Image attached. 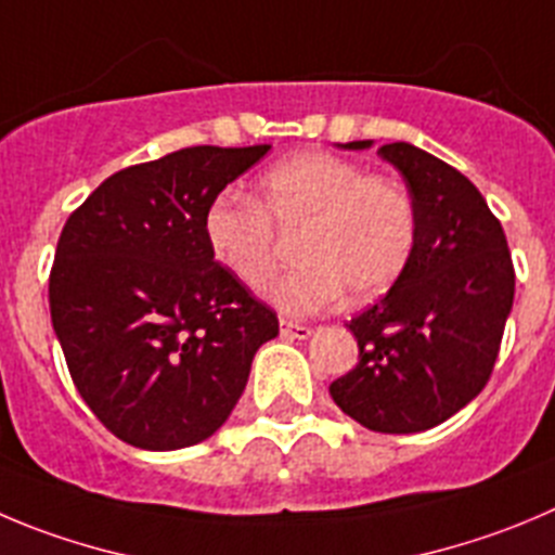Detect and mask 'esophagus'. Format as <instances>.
Listing matches in <instances>:
<instances>
[{"mask_svg":"<svg viewBox=\"0 0 555 555\" xmlns=\"http://www.w3.org/2000/svg\"><path fill=\"white\" fill-rule=\"evenodd\" d=\"M282 336H287V339H309L312 336V328L304 323H293V320H282Z\"/></svg>","mask_w":555,"mask_h":555,"instance_id":"1","label":"esophagus"}]
</instances>
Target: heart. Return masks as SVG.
<instances>
[{
	"instance_id": "obj_1",
	"label": "heart",
	"mask_w": 555,
	"mask_h": 555,
	"mask_svg": "<svg viewBox=\"0 0 555 555\" xmlns=\"http://www.w3.org/2000/svg\"><path fill=\"white\" fill-rule=\"evenodd\" d=\"M210 254L246 289H262L298 235L301 266L271 289L284 314H314L348 293L372 301L402 276L416 248V207L397 180L366 175L328 150L282 158L257 180V199L224 191L205 210Z\"/></svg>"
}]
</instances>
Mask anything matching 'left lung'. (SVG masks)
<instances>
[{
  "instance_id": "8db88e82",
  "label": "left lung",
  "mask_w": 555,
  "mask_h": 555,
  "mask_svg": "<svg viewBox=\"0 0 555 555\" xmlns=\"http://www.w3.org/2000/svg\"><path fill=\"white\" fill-rule=\"evenodd\" d=\"M377 155L405 178L416 248L391 289L348 323L359 364L331 383V397L366 429L422 433L468 405L493 375L515 266L501 221L463 172L408 142Z\"/></svg>"
}]
</instances>
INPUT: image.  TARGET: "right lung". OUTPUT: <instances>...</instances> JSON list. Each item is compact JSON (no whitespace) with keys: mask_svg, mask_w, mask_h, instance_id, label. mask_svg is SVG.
Listing matches in <instances>:
<instances>
[{"mask_svg":"<svg viewBox=\"0 0 555 555\" xmlns=\"http://www.w3.org/2000/svg\"><path fill=\"white\" fill-rule=\"evenodd\" d=\"M271 144L185 147L103 180L62 227L49 307L98 422L131 447L205 441L246 388L279 318L216 262L207 205Z\"/></svg>","mask_w":555,"mask_h":555,"instance_id":"obj_1","label":"right lung"}]
</instances>
